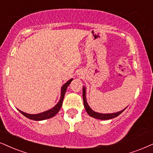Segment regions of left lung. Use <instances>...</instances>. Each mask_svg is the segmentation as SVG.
<instances>
[{"instance_id":"8db88e82","label":"left lung","mask_w":153,"mask_h":153,"mask_svg":"<svg viewBox=\"0 0 153 153\" xmlns=\"http://www.w3.org/2000/svg\"><path fill=\"white\" fill-rule=\"evenodd\" d=\"M86 88L85 86H83V101H84V108L86 109V111L87 112V114L89 115L91 117H93L94 118H97V119H100V120H109L112 119V118H116V117L118 116L119 115L121 114V113L123 112L124 111L126 110V108L123 109L122 111H118V112L116 113H113V114H101V113L96 112L92 110L91 107L89 106L87 103V101H86Z\"/></svg>"}]
</instances>
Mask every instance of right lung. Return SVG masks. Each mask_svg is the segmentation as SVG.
I'll return each instance as SVG.
<instances>
[{"instance_id": "1", "label": "right lung", "mask_w": 153, "mask_h": 153, "mask_svg": "<svg viewBox=\"0 0 153 153\" xmlns=\"http://www.w3.org/2000/svg\"><path fill=\"white\" fill-rule=\"evenodd\" d=\"M73 79H69L67 82H66L65 84L62 86L60 99L59 100V101H58V103L54 105L53 108L49 109L48 111H45L44 112L39 113V114H27V113L23 112V111L19 110V109L18 111H20L23 116H25L26 118L33 120H43L48 119V118H52V117H54L58 112H59L60 108H61L62 105V102H63L64 97H65L66 91H67V88L68 86H69V84H70V83L71 82V81Z\"/></svg>"}]
</instances>
